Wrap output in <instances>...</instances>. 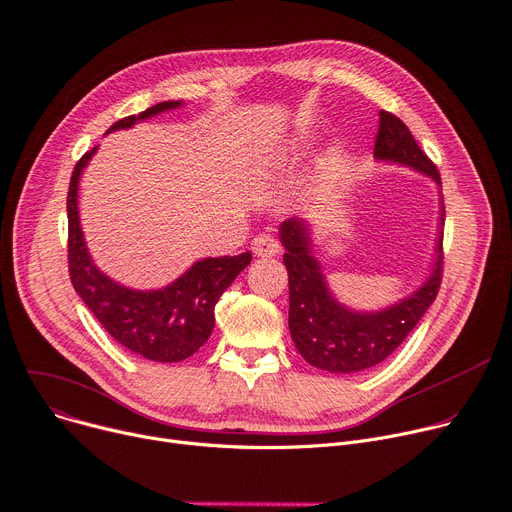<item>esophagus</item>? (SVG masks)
<instances>
[{
    "instance_id": "esophagus-1",
    "label": "esophagus",
    "mask_w": 512,
    "mask_h": 512,
    "mask_svg": "<svg viewBox=\"0 0 512 512\" xmlns=\"http://www.w3.org/2000/svg\"><path fill=\"white\" fill-rule=\"evenodd\" d=\"M251 251L257 257H274L280 253V243L271 234H257L251 241Z\"/></svg>"
}]
</instances>
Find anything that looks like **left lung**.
Masks as SVG:
<instances>
[{"label":"left lung","instance_id":"left-lung-1","mask_svg":"<svg viewBox=\"0 0 512 512\" xmlns=\"http://www.w3.org/2000/svg\"><path fill=\"white\" fill-rule=\"evenodd\" d=\"M374 156L412 166L440 185L434 162L422 152L407 125L389 111L379 113ZM440 222H445V210ZM280 238L286 249L288 325L294 346L306 362L321 370L350 374L381 364L424 317L442 282V236H438L436 265L420 290L385 311L356 313L339 304L329 292L321 265L311 253L309 224L290 218L282 224Z\"/></svg>","mask_w":512,"mask_h":512}]
</instances>
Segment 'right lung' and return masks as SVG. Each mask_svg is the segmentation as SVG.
I'll use <instances>...</instances> for the list:
<instances>
[{"label": "right lung", "instance_id": "right-lung-1", "mask_svg": "<svg viewBox=\"0 0 512 512\" xmlns=\"http://www.w3.org/2000/svg\"><path fill=\"white\" fill-rule=\"evenodd\" d=\"M181 105V100L158 102L140 115L119 119L107 133ZM94 152L96 148L78 160L67 191V263L74 290L121 346L154 362H181L208 342L216 321L214 306L251 263V253L201 259L162 290L142 292L113 282L92 263L78 216V181Z\"/></svg>", "mask_w": 512, "mask_h": 512}]
</instances>
